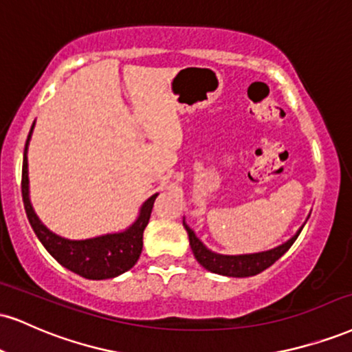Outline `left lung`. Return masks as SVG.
Segmentation results:
<instances>
[{"instance_id":"left-lung-1","label":"left lung","mask_w":352,"mask_h":352,"mask_svg":"<svg viewBox=\"0 0 352 352\" xmlns=\"http://www.w3.org/2000/svg\"><path fill=\"white\" fill-rule=\"evenodd\" d=\"M308 218H310V214H308ZM305 223L298 228V231L295 232L289 241H285V243L277 245V248L269 249V251L252 252V254H219L206 248V245L197 238V234H195L192 228L185 223V218H184V226L188 232L190 248H192L195 259L200 262V265H203L206 270H210V272L224 275V277H236V278L252 277V275L261 274L262 270L270 267L275 261L280 259L283 254L289 251L290 245L295 243V239L298 238V234L303 230Z\"/></svg>"}]
</instances>
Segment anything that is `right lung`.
Wrapping results in <instances>:
<instances>
[{"label": "right lung", "instance_id": "obj_1", "mask_svg": "<svg viewBox=\"0 0 352 352\" xmlns=\"http://www.w3.org/2000/svg\"><path fill=\"white\" fill-rule=\"evenodd\" d=\"M36 126L32 122L29 131L26 147H24L23 159V182H21V192H23L24 210L28 219L31 223L34 232L39 241L47 249V252L58 264L72 272L82 275L90 280H104L114 278L124 274L138 262L142 252V234L149 223L152 206L159 193H154L147 198L139 208L138 218L126 230L108 234L95 236L88 239H67L55 234L41 221L36 211L32 208L31 198H29V170H28V149L29 141Z\"/></svg>", "mask_w": 352, "mask_h": 352}]
</instances>
